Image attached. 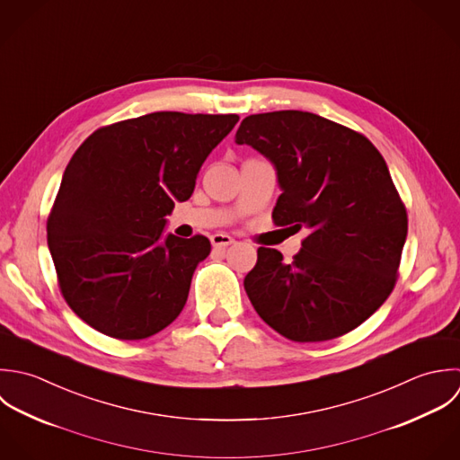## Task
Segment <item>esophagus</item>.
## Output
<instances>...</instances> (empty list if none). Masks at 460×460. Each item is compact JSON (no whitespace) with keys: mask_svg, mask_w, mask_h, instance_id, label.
I'll return each mask as SVG.
<instances>
[{"mask_svg":"<svg viewBox=\"0 0 460 460\" xmlns=\"http://www.w3.org/2000/svg\"><path fill=\"white\" fill-rule=\"evenodd\" d=\"M210 241H212V246H214V248H226V246H230V244L235 243V241H234L230 235H226V234H214V235L210 237Z\"/></svg>","mask_w":460,"mask_h":460,"instance_id":"1","label":"esophagus"}]
</instances>
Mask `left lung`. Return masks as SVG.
<instances>
[{"label":"left lung","mask_w":460,"mask_h":460,"mask_svg":"<svg viewBox=\"0 0 460 460\" xmlns=\"http://www.w3.org/2000/svg\"><path fill=\"white\" fill-rule=\"evenodd\" d=\"M235 143L277 167L275 225L306 230L293 262L257 250L244 279L252 305L296 342L351 332L393 293L407 237V210L384 156L362 134L302 111L248 116Z\"/></svg>","instance_id":"1"}]
</instances>
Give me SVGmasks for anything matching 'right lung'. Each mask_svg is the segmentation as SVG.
Returning <instances> with one entry per match:
<instances>
[{
	"mask_svg": "<svg viewBox=\"0 0 460 460\" xmlns=\"http://www.w3.org/2000/svg\"><path fill=\"white\" fill-rule=\"evenodd\" d=\"M237 121L154 112L98 128L71 156L46 230L60 293L89 326L139 341L178 317L210 241L164 237L165 216Z\"/></svg>",
	"mask_w": 460,
	"mask_h": 460,
	"instance_id": "1",
	"label": "right lung"
}]
</instances>
